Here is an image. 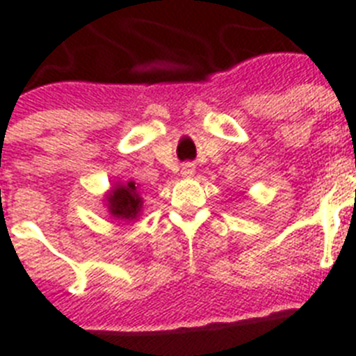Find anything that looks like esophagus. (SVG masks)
<instances>
[{"instance_id": "1", "label": "esophagus", "mask_w": 356, "mask_h": 356, "mask_svg": "<svg viewBox=\"0 0 356 356\" xmlns=\"http://www.w3.org/2000/svg\"><path fill=\"white\" fill-rule=\"evenodd\" d=\"M181 173H183V177H193V173H195V164L184 163L183 168H181Z\"/></svg>"}]
</instances>
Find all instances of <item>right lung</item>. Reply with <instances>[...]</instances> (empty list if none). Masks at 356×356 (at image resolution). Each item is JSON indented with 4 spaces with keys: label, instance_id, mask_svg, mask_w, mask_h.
Masks as SVG:
<instances>
[{
    "label": "right lung",
    "instance_id": "obj_1",
    "mask_svg": "<svg viewBox=\"0 0 356 356\" xmlns=\"http://www.w3.org/2000/svg\"><path fill=\"white\" fill-rule=\"evenodd\" d=\"M104 206L118 220H137L143 213V197L136 181L115 183L104 193Z\"/></svg>",
    "mask_w": 356,
    "mask_h": 356
}]
</instances>
